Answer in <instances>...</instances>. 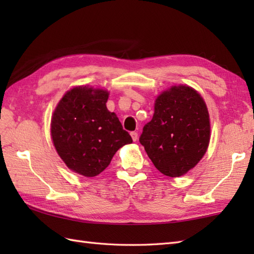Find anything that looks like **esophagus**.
Returning a JSON list of instances; mask_svg holds the SVG:
<instances>
[{
    "instance_id": "esophagus-1",
    "label": "esophagus",
    "mask_w": 254,
    "mask_h": 254,
    "mask_svg": "<svg viewBox=\"0 0 254 254\" xmlns=\"http://www.w3.org/2000/svg\"><path fill=\"white\" fill-rule=\"evenodd\" d=\"M131 136H132V139L134 142H136L137 141V138H138V134L136 133V132H131Z\"/></svg>"
}]
</instances>
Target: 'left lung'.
Segmentation results:
<instances>
[{"label": "left lung", "instance_id": "8db88e82", "mask_svg": "<svg viewBox=\"0 0 254 254\" xmlns=\"http://www.w3.org/2000/svg\"><path fill=\"white\" fill-rule=\"evenodd\" d=\"M210 121L197 90L174 85L156 97L154 116L139 142L161 174L178 178L195 167L208 148Z\"/></svg>", "mask_w": 254, "mask_h": 254}]
</instances>
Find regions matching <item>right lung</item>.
I'll list each match as a JSON object with an SVG mask.
<instances>
[{"label": "right lung", "mask_w": 254, "mask_h": 254, "mask_svg": "<svg viewBox=\"0 0 254 254\" xmlns=\"http://www.w3.org/2000/svg\"><path fill=\"white\" fill-rule=\"evenodd\" d=\"M109 91L80 85L67 90L52 113L50 133L58 155L75 174H101L119 148L132 143L115 112L107 109Z\"/></svg>", "instance_id": "1"}]
</instances>
